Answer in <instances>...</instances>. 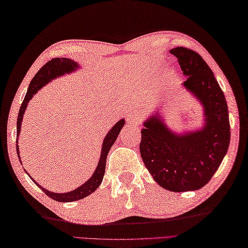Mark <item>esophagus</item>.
Here are the masks:
<instances>
[{
  "label": "esophagus",
  "mask_w": 248,
  "mask_h": 248,
  "mask_svg": "<svg viewBox=\"0 0 248 248\" xmlns=\"http://www.w3.org/2000/svg\"><path fill=\"white\" fill-rule=\"evenodd\" d=\"M140 120H141L140 114L135 110L130 111L127 115V118H126V121H127L128 124H139Z\"/></svg>",
  "instance_id": "obj_1"
}]
</instances>
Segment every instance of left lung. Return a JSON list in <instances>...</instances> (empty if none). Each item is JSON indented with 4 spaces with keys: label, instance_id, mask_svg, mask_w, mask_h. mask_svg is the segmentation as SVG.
I'll return each mask as SVG.
<instances>
[{
    "label": "left lung",
    "instance_id": "8db88e82",
    "mask_svg": "<svg viewBox=\"0 0 248 248\" xmlns=\"http://www.w3.org/2000/svg\"><path fill=\"white\" fill-rule=\"evenodd\" d=\"M186 76L183 87L203 107L204 125L178 135L167 127L159 112L143 123L140 154L161 187L189 191L203 187L212 179L228 151L230 124L228 106L209 65L191 49L170 50Z\"/></svg>",
    "mask_w": 248,
    "mask_h": 248
}]
</instances>
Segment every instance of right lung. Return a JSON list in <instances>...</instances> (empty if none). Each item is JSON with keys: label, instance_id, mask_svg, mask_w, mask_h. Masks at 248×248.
<instances>
[{"label": "right lung", "instance_id": "obj_1", "mask_svg": "<svg viewBox=\"0 0 248 248\" xmlns=\"http://www.w3.org/2000/svg\"><path fill=\"white\" fill-rule=\"evenodd\" d=\"M78 68H79L78 63L75 62V61H73V60L66 59V58H61V59L55 58V59H52L51 61H49V62H47L42 68L38 70L37 74L35 75V77L32 79L31 83H30V85H29L27 95H25L21 107H20V110H19V114H18V119H17V140H18V137L20 135V129H21L23 114L25 112V110H27L28 103L30 102V99L33 97L34 94H36L38 92V90L42 89L44 85L49 83L51 80L58 78V77H61V76L66 75V74L74 73V72H76V69H78ZM124 124H125V120L124 119L120 120L119 122H117V124L113 125V127L108 131V134L106 135V137L104 139L103 146H102V153H100V158H99V161L97 164V167H96V170L94 171L93 175L91 176V179H89L81 186H79L78 188L74 189L73 191H68V193H63V194L53 193V191H50L46 188H44L43 186L38 185L37 182L34 181V179L31 178V176H30V178L32 179L34 183L36 184L45 194L49 196L50 198L55 200V201L72 202V201L85 198V197H88L89 195L94 193V191L98 188L100 183L103 182L105 169H106V160H107V155L109 153L111 146L113 145L115 140H117L120 131H121V129H122ZM16 150H17V154H18L20 163H21V159H20V156H19L18 141H17ZM25 172H27V171H25Z\"/></svg>", "mask_w": 248, "mask_h": 248}]
</instances>
